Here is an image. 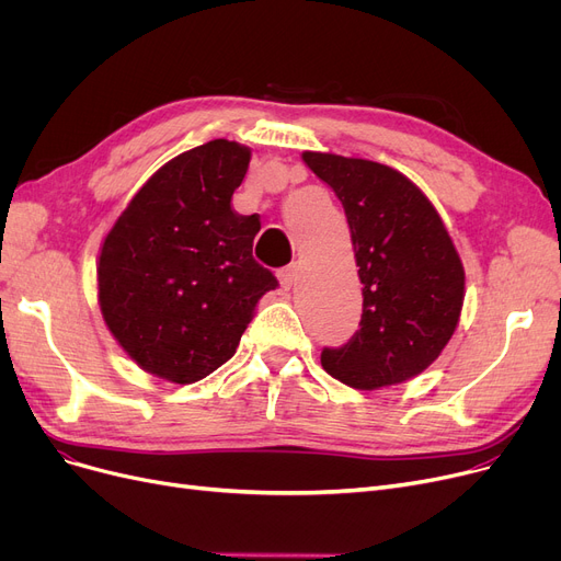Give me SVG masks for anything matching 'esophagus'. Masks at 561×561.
I'll use <instances>...</instances> for the list:
<instances>
[{"label":"esophagus","instance_id":"1","mask_svg":"<svg viewBox=\"0 0 561 561\" xmlns=\"http://www.w3.org/2000/svg\"><path fill=\"white\" fill-rule=\"evenodd\" d=\"M277 277H279L282 288H284V290H290L293 286H296V282H298V268H296V265H288V268H282V271L277 273Z\"/></svg>","mask_w":561,"mask_h":561}]
</instances>
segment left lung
Masks as SVG:
<instances>
[{"label":"left lung","instance_id":"left-lung-1","mask_svg":"<svg viewBox=\"0 0 561 561\" xmlns=\"http://www.w3.org/2000/svg\"><path fill=\"white\" fill-rule=\"evenodd\" d=\"M343 204L364 284L359 330L320 364L343 385L375 391L423 373L446 347L463 305V265L432 202L398 170L305 152Z\"/></svg>","mask_w":561,"mask_h":561}]
</instances>
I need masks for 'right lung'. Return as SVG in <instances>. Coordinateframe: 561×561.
Here are the masks:
<instances>
[{
	"label": "right lung",
	"mask_w": 561,
	"mask_h": 561,
	"mask_svg": "<svg viewBox=\"0 0 561 561\" xmlns=\"http://www.w3.org/2000/svg\"><path fill=\"white\" fill-rule=\"evenodd\" d=\"M250 150L209 140L157 170L115 220L100 252L106 328L147 373L174 385L233 357L254 307L279 284L252 256L259 216L231 195Z\"/></svg>",
	"instance_id": "1"
}]
</instances>
